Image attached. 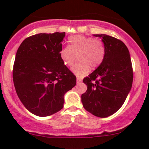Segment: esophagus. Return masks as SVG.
I'll use <instances>...</instances> for the list:
<instances>
[{
  "label": "esophagus",
  "mask_w": 149,
  "mask_h": 149,
  "mask_svg": "<svg viewBox=\"0 0 149 149\" xmlns=\"http://www.w3.org/2000/svg\"><path fill=\"white\" fill-rule=\"evenodd\" d=\"M76 81H77V84H80L82 81V79H80V78H77L76 79Z\"/></svg>",
  "instance_id": "obj_1"
}]
</instances>
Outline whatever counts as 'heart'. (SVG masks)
Listing matches in <instances>:
<instances>
[{
  "instance_id": "1",
  "label": "heart",
  "mask_w": 149,
  "mask_h": 149,
  "mask_svg": "<svg viewBox=\"0 0 149 149\" xmlns=\"http://www.w3.org/2000/svg\"><path fill=\"white\" fill-rule=\"evenodd\" d=\"M69 46L63 47L60 57L66 67L74 65L76 60L79 62L72 68V72L78 77H83L88 73L90 68L95 69L103 62L105 47L101 40L83 35L68 37Z\"/></svg>"
}]
</instances>
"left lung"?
<instances>
[{"instance_id":"8db88e82","label":"left lung","mask_w":149,"mask_h":149,"mask_svg":"<svg viewBox=\"0 0 149 149\" xmlns=\"http://www.w3.org/2000/svg\"><path fill=\"white\" fill-rule=\"evenodd\" d=\"M94 36L102 39L105 55L101 65L84 79L87 90L81 102L88 112L107 118L125 101L133 84V67L128 49L121 40L103 34Z\"/></svg>"}]
</instances>
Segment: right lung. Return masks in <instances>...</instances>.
<instances>
[{
  "mask_svg": "<svg viewBox=\"0 0 149 149\" xmlns=\"http://www.w3.org/2000/svg\"><path fill=\"white\" fill-rule=\"evenodd\" d=\"M65 32L40 33L25 39L16 52L13 80L16 94L31 113L47 117L63 109L64 95L76 78L60 57Z\"/></svg>",
  "mask_w": 149,
  "mask_h": 149,
  "instance_id": "right-lung-1",
  "label": "right lung"
}]
</instances>
